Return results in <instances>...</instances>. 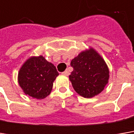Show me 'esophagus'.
<instances>
[{
    "label": "esophagus",
    "mask_w": 134,
    "mask_h": 134,
    "mask_svg": "<svg viewBox=\"0 0 134 134\" xmlns=\"http://www.w3.org/2000/svg\"><path fill=\"white\" fill-rule=\"evenodd\" d=\"M62 74L64 75V76H68V75L70 74V72H69V70H66L64 72H63L62 73Z\"/></svg>",
    "instance_id": "esophagus-1"
}]
</instances>
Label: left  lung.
<instances>
[{"instance_id":"8db88e82","label":"left lung","mask_w":134,"mask_h":134,"mask_svg":"<svg viewBox=\"0 0 134 134\" xmlns=\"http://www.w3.org/2000/svg\"><path fill=\"white\" fill-rule=\"evenodd\" d=\"M74 70L69 79L74 90L84 98H92L104 90L109 70L105 60L94 48L81 51L71 60Z\"/></svg>"}]
</instances>
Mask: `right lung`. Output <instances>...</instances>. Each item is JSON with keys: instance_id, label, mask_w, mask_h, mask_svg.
<instances>
[{"instance_id": "right-lung-1", "label": "right lung", "mask_w": 134, "mask_h": 134, "mask_svg": "<svg viewBox=\"0 0 134 134\" xmlns=\"http://www.w3.org/2000/svg\"><path fill=\"white\" fill-rule=\"evenodd\" d=\"M58 75L55 66L43 56H32L20 67L18 83L26 95L42 99L51 93L53 83Z\"/></svg>"}]
</instances>
